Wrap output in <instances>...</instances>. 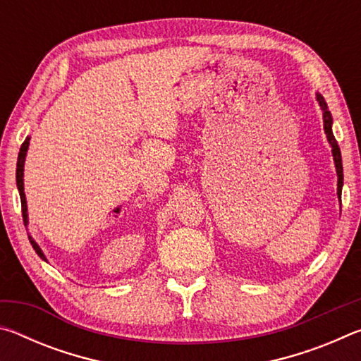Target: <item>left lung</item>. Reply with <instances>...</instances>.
I'll return each mask as SVG.
<instances>
[{
  "label": "left lung",
  "mask_w": 361,
  "mask_h": 361,
  "mask_svg": "<svg viewBox=\"0 0 361 361\" xmlns=\"http://www.w3.org/2000/svg\"><path fill=\"white\" fill-rule=\"evenodd\" d=\"M317 102L323 111V129H325L326 138L329 145H331V152H333V159H334V166H336V173H338V197L341 199V192H342V183H344V175H342V159H341V149L339 145L336 142V138L333 135V118L331 113H329L328 105L325 99L320 94H317Z\"/></svg>",
  "instance_id": "8db88e82"
}]
</instances>
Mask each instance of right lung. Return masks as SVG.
I'll use <instances>...</instances> for the list:
<instances>
[{
	"mask_svg": "<svg viewBox=\"0 0 361 361\" xmlns=\"http://www.w3.org/2000/svg\"><path fill=\"white\" fill-rule=\"evenodd\" d=\"M28 145H30V137L25 138V142L22 143L20 146V152H19V157H17V170H16V181H17V189H19V194H20V202H22V216H23V223L25 226L28 224V213H27V199H25V192H23V166H25V157H27V151H28ZM30 243H32L35 252L38 253V256L41 259H46L44 253H42V250L39 248L38 243H36L32 237L28 235Z\"/></svg>",
	"mask_w": 361,
	"mask_h": 361,
	"instance_id": "1",
	"label": "right lung"
}]
</instances>
